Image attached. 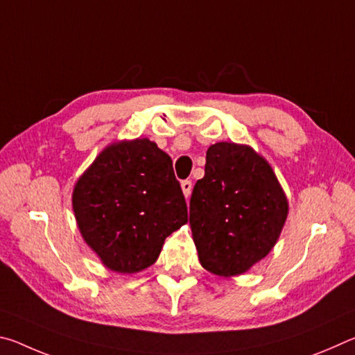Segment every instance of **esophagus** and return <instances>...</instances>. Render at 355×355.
I'll return each instance as SVG.
<instances>
[{"label":"esophagus","instance_id":"1","mask_svg":"<svg viewBox=\"0 0 355 355\" xmlns=\"http://www.w3.org/2000/svg\"><path fill=\"white\" fill-rule=\"evenodd\" d=\"M182 189H183V194L186 199L191 196V191H192V183L189 182V180H183L182 182Z\"/></svg>","mask_w":355,"mask_h":355}]
</instances>
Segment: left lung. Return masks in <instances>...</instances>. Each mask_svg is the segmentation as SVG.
I'll return each mask as SVG.
<instances>
[{
    "label": "left lung",
    "instance_id": "1",
    "mask_svg": "<svg viewBox=\"0 0 355 355\" xmlns=\"http://www.w3.org/2000/svg\"><path fill=\"white\" fill-rule=\"evenodd\" d=\"M288 216L272 167L249 146L218 142L207 150L205 177L189 202L199 260L220 277L239 275L266 257Z\"/></svg>",
    "mask_w": 355,
    "mask_h": 355
}]
</instances>
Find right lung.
Masks as SVG:
<instances>
[{
    "mask_svg": "<svg viewBox=\"0 0 355 355\" xmlns=\"http://www.w3.org/2000/svg\"><path fill=\"white\" fill-rule=\"evenodd\" d=\"M71 205L84 241L120 274L152 266L188 222L171 156L147 137L107 146L78 178Z\"/></svg>",
    "mask_w": 355,
    "mask_h": 355,
    "instance_id": "1",
    "label": "right lung"
}]
</instances>
